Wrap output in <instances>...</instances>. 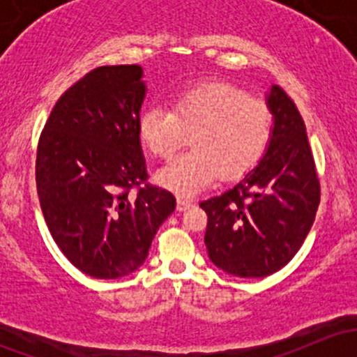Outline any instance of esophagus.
<instances>
[{
  "label": "esophagus",
  "instance_id": "34e87169",
  "mask_svg": "<svg viewBox=\"0 0 357 357\" xmlns=\"http://www.w3.org/2000/svg\"><path fill=\"white\" fill-rule=\"evenodd\" d=\"M192 205H193V200L183 199V197H179L178 199V211H186V208H190Z\"/></svg>",
  "mask_w": 357,
  "mask_h": 357
}]
</instances>
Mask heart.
<instances>
[{
	"mask_svg": "<svg viewBox=\"0 0 357 357\" xmlns=\"http://www.w3.org/2000/svg\"><path fill=\"white\" fill-rule=\"evenodd\" d=\"M271 107L225 81H205L176 95L172 110L152 105L139 115L138 135L152 155L169 160L192 135L185 155L157 172L171 192L190 197L221 179L250 172L273 138Z\"/></svg>",
	"mask_w": 357,
	"mask_h": 357,
	"instance_id": "heart-1",
	"label": "heart"
}]
</instances>
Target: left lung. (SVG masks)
I'll return each mask as SVG.
<instances>
[{
    "instance_id": "obj_1",
    "label": "left lung",
    "mask_w": 357,
    "mask_h": 357,
    "mask_svg": "<svg viewBox=\"0 0 357 357\" xmlns=\"http://www.w3.org/2000/svg\"><path fill=\"white\" fill-rule=\"evenodd\" d=\"M269 149L257 167L219 197L200 202L207 214L205 247L218 268L242 278L282 269L304 243L321 199L318 171L297 107L280 86Z\"/></svg>"
}]
</instances>
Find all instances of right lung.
I'll return each instance as SVG.
<instances>
[{"label":"right lung","mask_w":357,"mask_h":357,"mask_svg":"<svg viewBox=\"0 0 357 357\" xmlns=\"http://www.w3.org/2000/svg\"><path fill=\"white\" fill-rule=\"evenodd\" d=\"M139 66H102L53 107L38 143L36 186L50 233L93 278H121L149 255L176 197L149 183L139 145Z\"/></svg>","instance_id":"1"}]
</instances>
